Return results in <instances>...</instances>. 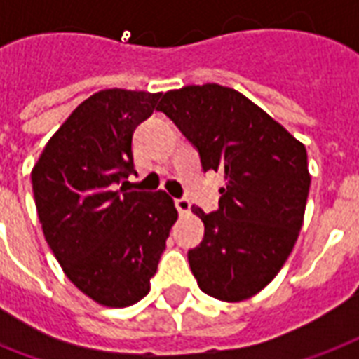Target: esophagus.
<instances>
[{
	"label": "esophagus",
	"mask_w": 359,
	"mask_h": 359,
	"mask_svg": "<svg viewBox=\"0 0 359 359\" xmlns=\"http://www.w3.org/2000/svg\"><path fill=\"white\" fill-rule=\"evenodd\" d=\"M175 207H177V210H179L180 216H186V214L190 212L191 203L188 201L186 197H180V199H175Z\"/></svg>",
	"instance_id": "esophagus-1"
}]
</instances>
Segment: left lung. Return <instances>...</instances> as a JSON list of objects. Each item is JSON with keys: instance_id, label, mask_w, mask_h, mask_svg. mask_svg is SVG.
<instances>
[{"instance_id": "8db88e82", "label": "left lung", "mask_w": 359, "mask_h": 359, "mask_svg": "<svg viewBox=\"0 0 359 359\" xmlns=\"http://www.w3.org/2000/svg\"><path fill=\"white\" fill-rule=\"evenodd\" d=\"M197 147L205 171L224 173L219 208L188 251L203 292L242 302L272 281L304 224L311 175L306 145L242 93L218 83L168 91L158 108Z\"/></svg>"}]
</instances>
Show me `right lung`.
Here are the masks:
<instances>
[{"instance_id":"obj_1","label":"right lung","mask_w":359,"mask_h":359,"mask_svg":"<svg viewBox=\"0 0 359 359\" xmlns=\"http://www.w3.org/2000/svg\"><path fill=\"white\" fill-rule=\"evenodd\" d=\"M160 97L126 89L95 93L59 126L31 171L50 250L65 276L100 306L128 307L147 296L179 218L163 190L124 188L135 173L132 134Z\"/></svg>"}]
</instances>
